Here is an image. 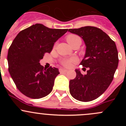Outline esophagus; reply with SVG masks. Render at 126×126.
<instances>
[{
    "label": "esophagus",
    "mask_w": 126,
    "mask_h": 126,
    "mask_svg": "<svg viewBox=\"0 0 126 126\" xmlns=\"http://www.w3.org/2000/svg\"><path fill=\"white\" fill-rule=\"evenodd\" d=\"M59 71L60 73H62V72H66L68 71L67 69H63V68H60L59 69Z\"/></svg>",
    "instance_id": "34e87169"
}]
</instances>
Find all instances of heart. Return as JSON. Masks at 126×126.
I'll return each mask as SVG.
<instances>
[{
  "mask_svg": "<svg viewBox=\"0 0 126 126\" xmlns=\"http://www.w3.org/2000/svg\"><path fill=\"white\" fill-rule=\"evenodd\" d=\"M66 41L71 46H72V44L77 43V42H80L81 43L80 38L77 36V35H73V34H71V35H69L68 36H67ZM76 60L74 58H69V59H64L62 62V64L65 67H69L72 65V63H76Z\"/></svg>",
  "mask_w": 126,
  "mask_h": 126,
  "instance_id": "heart-1",
  "label": "heart"
}]
</instances>
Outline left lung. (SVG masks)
Masks as SVG:
<instances>
[{"instance_id":"left-lung-1","label":"left lung","mask_w":126,"mask_h":126,"mask_svg":"<svg viewBox=\"0 0 126 126\" xmlns=\"http://www.w3.org/2000/svg\"><path fill=\"white\" fill-rule=\"evenodd\" d=\"M68 31L84 41L86 52L80 64L88 68L85 75L76 69V78L69 81V92L78 101H93L105 92L113 79L119 62L116 44L107 34L95 27Z\"/></svg>"}]
</instances>
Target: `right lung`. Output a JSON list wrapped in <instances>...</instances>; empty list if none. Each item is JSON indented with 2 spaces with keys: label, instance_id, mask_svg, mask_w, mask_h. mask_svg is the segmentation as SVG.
Wrapping results in <instances>:
<instances>
[{
  "label": "right lung",
  "instance_id": "right-lung-1",
  "mask_svg": "<svg viewBox=\"0 0 126 126\" xmlns=\"http://www.w3.org/2000/svg\"><path fill=\"white\" fill-rule=\"evenodd\" d=\"M68 29H49L36 24L20 32L8 49V71L17 88L30 98L39 99L52 90L58 68L45 69L39 63L45 53Z\"/></svg>",
  "mask_w": 126,
  "mask_h": 126
}]
</instances>
